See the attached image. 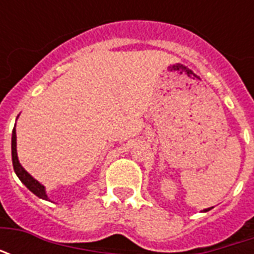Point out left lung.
Listing matches in <instances>:
<instances>
[{
	"instance_id": "1",
	"label": "left lung",
	"mask_w": 254,
	"mask_h": 254,
	"mask_svg": "<svg viewBox=\"0 0 254 254\" xmlns=\"http://www.w3.org/2000/svg\"><path fill=\"white\" fill-rule=\"evenodd\" d=\"M209 209H211V208H207V209H204V212H207V211H209Z\"/></svg>"
}]
</instances>
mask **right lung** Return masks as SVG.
<instances>
[{"label": "right lung", "instance_id": "1", "mask_svg": "<svg viewBox=\"0 0 254 254\" xmlns=\"http://www.w3.org/2000/svg\"><path fill=\"white\" fill-rule=\"evenodd\" d=\"M12 163H13L14 173H16V176L19 177L20 181L23 182L25 187L28 188V189H30L34 194H36V196L39 197V198L49 200L45 187L42 185L41 182L36 181L34 177H31L30 174L24 170V167L20 165L19 158H17V151H16V130H14V129L13 132H12Z\"/></svg>", "mask_w": 254, "mask_h": 254}]
</instances>
